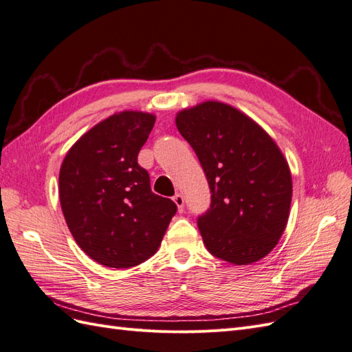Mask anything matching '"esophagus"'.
<instances>
[{
    "label": "esophagus",
    "mask_w": 352,
    "mask_h": 352,
    "mask_svg": "<svg viewBox=\"0 0 352 352\" xmlns=\"http://www.w3.org/2000/svg\"><path fill=\"white\" fill-rule=\"evenodd\" d=\"M173 201H175V204L177 206V210H179V211H184V206H185L184 197L180 195V194H176V195L173 197Z\"/></svg>",
    "instance_id": "34e87169"
}]
</instances>
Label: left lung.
<instances>
[{
    "mask_svg": "<svg viewBox=\"0 0 352 352\" xmlns=\"http://www.w3.org/2000/svg\"><path fill=\"white\" fill-rule=\"evenodd\" d=\"M176 126L211 190L210 208L198 217L207 250L236 265L264 258L283 235L292 199L279 146L251 117L220 101L179 111Z\"/></svg>",
    "mask_w": 352,
    "mask_h": 352,
    "instance_id": "1",
    "label": "left lung"
}]
</instances>
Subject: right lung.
Instances as JSON below:
<instances>
[{
    "mask_svg": "<svg viewBox=\"0 0 352 352\" xmlns=\"http://www.w3.org/2000/svg\"><path fill=\"white\" fill-rule=\"evenodd\" d=\"M155 116L126 110L95 124L63 160L58 195L69 230L92 260L127 269L154 255L176 204L155 195L138 154Z\"/></svg>",
    "mask_w": 352,
    "mask_h": 352,
    "instance_id": "obj_1",
    "label": "right lung"
}]
</instances>
